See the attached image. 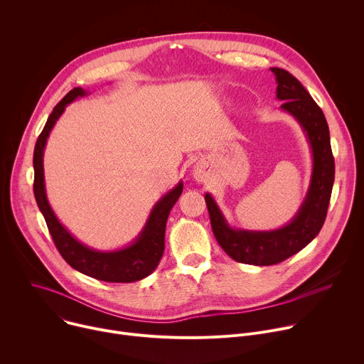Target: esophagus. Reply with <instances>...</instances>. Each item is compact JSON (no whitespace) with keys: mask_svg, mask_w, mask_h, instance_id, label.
<instances>
[{"mask_svg":"<svg viewBox=\"0 0 364 364\" xmlns=\"http://www.w3.org/2000/svg\"><path fill=\"white\" fill-rule=\"evenodd\" d=\"M193 174H194V178H196V181H197V183H204V181H205V177H207V176H205L204 167H201V166L194 167Z\"/></svg>","mask_w":364,"mask_h":364,"instance_id":"obj_1","label":"esophagus"}]
</instances>
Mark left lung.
Listing matches in <instances>:
<instances>
[{"label": "left lung", "instance_id": "1", "mask_svg": "<svg viewBox=\"0 0 364 364\" xmlns=\"http://www.w3.org/2000/svg\"><path fill=\"white\" fill-rule=\"evenodd\" d=\"M277 80L281 109L301 127L311 148L313 170L304 201L295 216L274 230H247L229 225L210 193L204 194L212 229L220 247L236 262L268 267L279 264L302 250L321 230L334 184V159L330 131L320 107L289 72L271 68Z\"/></svg>", "mask_w": 364, "mask_h": 364}]
</instances>
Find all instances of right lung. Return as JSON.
<instances>
[{"label":"right lung","instance_id":"right-lung-1","mask_svg":"<svg viewBox=\"0 0 364 364\" xmlns=\"http://www.w3.org/2000/svg\"><path fill=\"white\" fill-rule=\"evenodd\" d=\"M86 95H89V92L82 87L72 89L55 107L53 112L50 114L34 146V197L58 250L73 269L105 282L141 281L151 275L161 261V256L164 253L167 219L173 205L183 193V181L180 180L177 186H174L154 204L142 230L129 245L114 250H97L76 239L60 223L48 203L44 184L43 157L47 138L59 118L63 115L66 107L77 97H83Z\"/></svg>","mask_w":364,"mask_h":364}]
</instances>
